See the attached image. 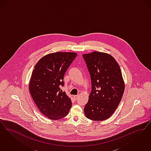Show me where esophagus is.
<instances>
[{
	"instance_id": "obj_1",
	"label": "esophagus",
	"mask_w": 151,
	"mask_h": 151,
	"mask_svg": "<svg viewBox=\"0 0 151 151\" xmlns=\"http://www.w3.org/2000/svg\"><path fill=\"white\" fill-rule=\"evenodd\" d=\"M73 98L75 100H76L78 98V95H74V96H73Z\"/></svg>"
}]
</instances>
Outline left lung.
<instances>
[{
	"mask_svg": "<svg viewBox=\"0 0 151 151\" xmlns=\"http://www.w3.org/2000/svg\"><path fill=\"white\" fill-rule=\"evenodd\" d=\"M91 80V92L84 111L90 119L109 118L122 98L125 83L119 66L111 55L95 51L83 54Z\"/></svg>",
	"mask_w": 151,
	"mask_h": 151,
	"instance_id": "8db88e82",
	"label": "left lung"
}]
</instances>
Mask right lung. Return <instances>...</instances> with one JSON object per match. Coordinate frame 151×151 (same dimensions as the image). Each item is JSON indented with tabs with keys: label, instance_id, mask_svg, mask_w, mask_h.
<instances>
[{
	"label": "right lung",
	"instance_id": "obj_1",
	"mask_svg": "<svg viewBox=\"0 0 151 151\" xmlns=\"http://www.w3.org/2000/svg\"><path fill=\"white\" fill-rule=\"evenodd\" d=\"M77 55L74 52L50 53L34 66L29 91L40 111L50 119L65 117L72 107L71 99L60 86L64 85V74Z\"/></svg>",
	"mask_w": 151,
	"mask_h": 151
}]
</instances>
